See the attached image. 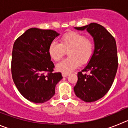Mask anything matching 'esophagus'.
<instances>
[{
	"mask_svg": "<svg viewBox=\"0 0 128 128\" xmlns=\"http://www.w3.org/2000/svg\"><path fill=\"white\" fill-rule=\"evenodd\" d=\"M68 75H69V74H68V73H63V74H62L63 77H66V76H68Z\"/></svg>",
	"mask_w": 128,
	"mask_h": 128,
	"instance_id": "34e87169",
	"label": "esophagus"
}]
</instances>
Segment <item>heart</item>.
<instances>
[{
    "label": "heart",
    "instance_id": "b5f03b06",
    "mask_svg": "<svg viewBox=\"0 0 128 128\" xmlns=\"http://www.w3.org/2000/svg\"><path fill=\"white\" fill-rule=\"evenodd\" d=\"M66 52L68 57L56 66L58 70L69 73L88 63L94 52V42L91 38L79 32H68L61 37L60 44L52 42L48 47V54L55 62L60 61Z\"/></svg>",
    "mask_w": 128,
    "mask_h": 128
}]
</instances>
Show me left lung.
I'll list each match as a JSON object with an SVG mask.
<instances>
[{
	"mask_svg": "<svg viewBox=\"0 0 128 128\" xmlns=\"http://www.w3.org/2000/svg\"><path fill=\"white\" fill-rule=\"evenodd\" d=\"M76 29H86L94 37L95 50L88 64L78 73L74 92L84 102H94L106 94L114 82L118 68L116 42L103 26L97 23Z\"/></svg>",
	"mask_w": 128,
	"mask_h": 128,
	"instance_id": "1",
	"label": "left lung"
}]
</instances>
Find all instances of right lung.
I'll return each instance as SVG.
<instances>
[{"mask_svg": "<svg viewBox=\"0 0 128 128\" xmlns=\"http://www.w3.org/2000/svg\"><path fill=\"white\" fill-rule=\"evenodd\" d=\"M59 35L51 29L30 28L14 43L11 74L16 86L26 99L44 103L55 94L62 73L54 72L48 47Z\"/></svg>", "mask_w": 128, "mask_h": 128, "instance_id": "1", "label": "right lung"}]
</instances>
